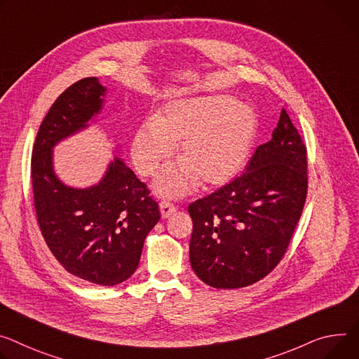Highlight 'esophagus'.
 Here are the masks:
<instances>
[{
	"mask_svg": "<svg viewBox=\"0 0 359 359\" xmlns=\"http://www.w3.org/2000/svg\"><path fill=\"white\" fill-rule=\"evenodd\" d=\"M158 206H160V213H161V217H163V219L169 217L170 215H173V213L177 210V208H176L172 202H166V201L160 202Z\"/></svg>",
	"mask_w": 359,
	"mask_h": 359,
	"instance_id": "34e87169",
	"label": "esophagus"
}]
</instances>
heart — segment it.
Wrapping results in <instances>:
<instances>
[{
    "mask_svg": "<svg viewBox=\"0 0 359 359\" xmlns=\"http://www.w3.org/2000/svg\"><path fill=\"white\" fill-rule=\"evenodd\" d=\"M257 133L255 110L231 97L170 102L133 137L132 160L142 176H153L180 143L183 160L161 170L154 189L161 196H184L198 184L220 186L236 177Z\"/></svg>",
    "mask_w": 359,
    "mask_h": 359,
    "instance_id": "heart-1",
    "label": "heart"
}]
</instances>
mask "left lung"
I'll return each mask as SVG.
<instances>
[{
	"label": "left lung",
	"mask_w": 359,
	"mask_h": 359,
	"mask_svg": "<svg viewBox=\"0 0 359 359\" xmlns=\"http://www.w3.org/2000/svg\"><path fill=\"white\" fill-rule=\"evenodd\" d=\"M308 193L306 146L285 109L246 172L189 205L190 265L217 289L249 286L283 257Z\"/></svg>",
	"instance_id": "1"
}]
</instances>
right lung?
I'll return each instance as SVG.
<instances>
[{
  "mask_svg": "<svg viewBox=\"0 0 359 359\" xmlns=\"http://www.w3.org/2000/svg\"><path fill=\"white\" fill-rule=\"evenodd\" d=\"M104 93L87 77L60 94L39 128L31 177L37 222L55 259L84 282L113 286L137 269L144 239L160 219L157 202L118 157L87 189L66 186L53 169V147L100 113Z\"/></svg>",
  "mask_w": 359,
  "mask_h": 359,
  "instance_id": "right-lung-1",
  "label": "right lung"
}]
</instances>
